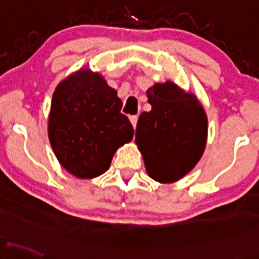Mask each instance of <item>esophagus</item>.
Wrapping results in <instances>:
<instances>
[{
	"mask_svg": "<svg viewBox=\"0 0 259 259\" xmlns=\"http://www.w3.org/2000/svg\"><path fill=\"white\" fill-rule=\"evenodd\" d=\"M130 122H132L133 126H137V122H138V115H133V116H129Z\"/></svg>",
	"mask_w": 259,
	"mask_h": 259,
	"instance_id": "obj_1",
	"label": "esophagus"
}]
</instances>
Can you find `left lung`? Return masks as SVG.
<instances>
[{
	"label": "left lung",
	"instance_id": "8db88e82",
	"mask_svg": "<svg viewBox=\"0 0 259 259\" xmlns=\"http://www.w3.org/2000/svg\"><path fill=\"white\" fill-rule=\"evenodd\" d=\"M150 111L140 114L135 143L151 179L178 182L198 164L205 150L208 117L197 96L173 81L146 90Z\"/></svg>",
	"mask_w": 259,
	"mask_h": 259
}]
</instances>
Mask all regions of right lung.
<instances>
[{"label": "right lung", "instance_id": "1", "mask_svg": "<svg viewBox=\"0 0 259 259\" xmlns=\"http://www.w3.org/2000/svg\"><path fill=\"white\" fill-rule=\"evenodd\" d=\"M122 101L99 72L80 69L60 81L52 95L48 134L59 163L80 179L105 173L115 151L134 129L120 113Z\"/></svg>", "mask_w": 259, "mask_h": 259}]
</instances>
